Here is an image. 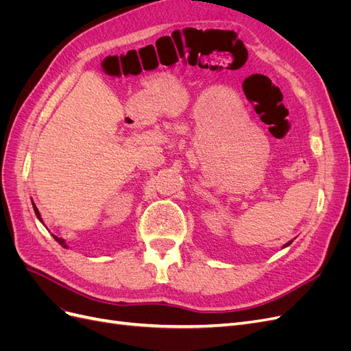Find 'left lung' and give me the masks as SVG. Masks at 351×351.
Wrapping results in <instances>:
<instances>
[{"label": "left lung", "mask_w": 351, "mask_h": 351, "mask_svg": "<svg viewBox=\"0 0 351 351\" xmlns=\"http://www.w3.org/2000/svg\"><path fill=\"white\" fill-rule=\"evenodd\" d=\"M289 244H291V241H289V243H287V244H284V247H287V246H289Z\"/></svg>", "instance_id": "obj_1"}]
</instances>
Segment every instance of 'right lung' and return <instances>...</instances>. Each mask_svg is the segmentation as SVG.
Listing matches in <instances>:
<instances>
[{
    "instance_id": "add662e5",
    "label": "right lung",
    "mask_w": 351,
    "mask_h": 351,
    "mask_svg": "<svg viewBox=\"0 0 351 351\" xmlns=\"http://www.w3.org/2000/svg\"><path fill=\"white\" fill-rule=\"evenodd\" d=\"M34 209H35V214H36V215H38V218L40 219V215H39V210L36 209V206H35V205H34ZM52 237H54V239H56V240H57V241H58L60 244H62V246H64V247H67V246H66V244H64V240H62V239H58V237H57V236H54V234H52Z\"/></svg>"
}]
</instances>
